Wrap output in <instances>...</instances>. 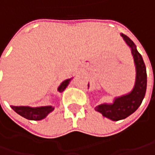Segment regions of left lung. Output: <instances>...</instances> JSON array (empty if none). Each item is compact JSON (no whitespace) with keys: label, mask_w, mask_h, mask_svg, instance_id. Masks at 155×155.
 Returning a JSON list of instances; mask_svg holds the SVG:
<instances>
[{"label":"left lung","mask_w":155,"mask_h":155,"mask_svg":"<svg viewBox=\"0 0 155 155\" xmlns=\"http://www.w3.org/2000/svg\"><path fill=\"white\" fill-rule=\"evenodd\" d=\"M121 36L131 48L136 70V77L134 86L130 92L116 97L113 104H102L95 108L97 111L112 121L122 120L133 114L142 103L147 90V71L142 57L137 51L136 45L128 36L123 33Z\"/></svg>","instance_id":"8db88e82"}]
</instances>
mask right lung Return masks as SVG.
Returning a JSON list of instances; mask_svg holds the SVG:
<instances>
[{"label": "right lung", "mask_w": 155, "mask_h": 155, "mask_svg": "<svg viewBox=\"0 0 155 155\" xmlns=\"http://www.w3.org/2000/svg\"><path fill=\"white\" fill-rule=\"evenodd\" d=\"M71 78L63 81L61 84L58 88L59 92H63L65 88L68 86ZM17 114L23 116L24 118L33 121H39L46 117V116L54 110L52 106H42V107H29V106H11Z\"/></svg>", "instance_id": "right-lung-1"}]
</instances>
